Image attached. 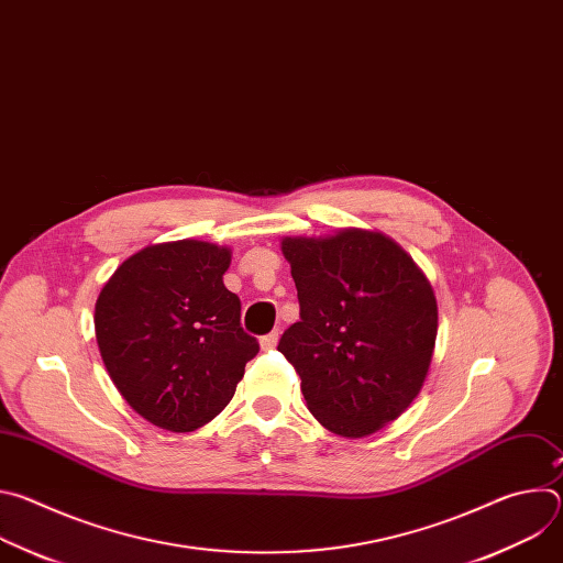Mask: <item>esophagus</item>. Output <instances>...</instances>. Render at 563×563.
Listing matches in <instances>:
<instances>
[{"mask_svg": "<svg viewBox=\"0 0 563 563\" xmlns=\"http://www.w3.org/2000/svg\"><path fill=\"white\" fill-rule=\"evenodd\" d=\"M276 343H278V330H274V332H269V334H265V336L261 339L263 350H272V347H276Z\"/></svg>", "mask_w": 563, "mask_h": 563, "instance_id": "1", "label": "esophagus"}]
</instances>
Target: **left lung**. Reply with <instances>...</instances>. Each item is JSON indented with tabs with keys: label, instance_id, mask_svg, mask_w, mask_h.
Segmentation results:
<instances>
[{
	"label": "left lung",
	"instance_id": "left-lung-1",
	"mask_svg": "<svg viewBox=\"0 0 563 563\" xmlns=\"http://www.w3.org/2000/svg\"><path fill=\"white\" fill-rule=\"evenodd\" d=\"M300 320L278 352L300 376L309 412L343 437L404 415L423 387L437 341V298L394 240L358 229L285 238Z\"/></svg>",
	"mask_w": 563,
	"mask_h": 563
}]
</instances>
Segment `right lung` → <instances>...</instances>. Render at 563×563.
<instances>
[{
	"label": "right lung",
	"instance_id": "add662e5",
	"mask_svg": "<svg viewBox=\"0 0 563 563\" xmlns=\"http://www.w3.org/2000/svg\"><path fill=\"white\" fill-rule=\"evenodd\" d=\"M229 250L198 240L126 258L96 302V339L111 380L146 421L172 432L209 423L261 345L240 325L222 274Z\"/></svg>",
	"mask_w": 563,
	"mask_h": 563
}]
</instances>
